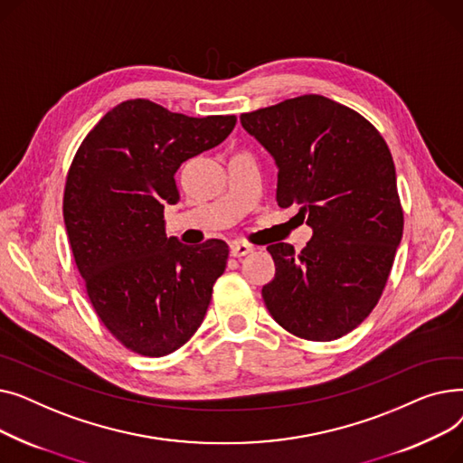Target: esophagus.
I'll list each match as a JSON object with an SVG mask.
<instances>
[{
	"label": "esophagus",
	"instance_id": "1",
	"mask_svg": "<svg viewBox=\"0 0 463 463\" xmlns=\"http://www.w3.org/2000/svg\"><path fill=\"white\" fill-rule=\"evenodd\" d=\"M251 251H253V246L244 244V241H234V244H231V255L232 257H244Z\"/></svg>",
	"mask_w": 463,
	"mask_h": 463
}]
</instances>
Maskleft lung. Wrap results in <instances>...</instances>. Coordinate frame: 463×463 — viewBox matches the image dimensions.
Here are the masks:
<instances>
[{
  "label": "left lung",
  "mask_w": 463,
  "mask_h": 463,
  "mask_svg": "<svg viewBox=\"0 0 463 463\" xmlns=\"http://www.w3.org/2000/svg\"><path fill=\"white\" fill-rule=\"evenodd\" d=\"M240 121L276 159L278 204L300 206L313 229L300 253L283 241L266 248L276 278L264 304L297 337H342L377 306L403 234L391 150L366 118L315 93Z\"/></svg>",
  "instance_id": "obj_1"
}]
</instances>
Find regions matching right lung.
<instances>
[{
	"mask_svg": "<svg viewBox=\"0 0 463 463\" xmlns=\"http://www.w3.org/2000/svg\"><path fill=\"white\" fill-rule=\"evenodd\" d=\"M236 116L191 118L148 99L109 110L72 157L63 219L97 317L142 356H165L199 330L229 246L189 248L166 238L163 210L176 204L178 166L222 144Z\"/></svg>",
	"mask_w": 463,
	"mask_h": 463,
	"instance_id": "add662e5",
	"label": "right lung"
}]
</instances>
